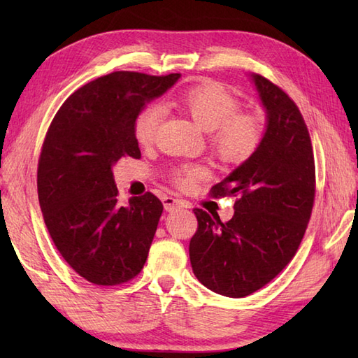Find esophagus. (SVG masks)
<instances>
[{
    "label": "esophagus",
    "instance_id": "34e87169",
    "mask_svg": "<svg viewBox=\"0 0 358 358\" xmlns=\"http://www.w3.org/2000/svg\"><path fill=\"white\" fill-rule=\"evenodd\" d=\"M163 206L167 212H172L178 208H187V203L181 201L178 199H173V196H164L163 199Z\"/></svg>",
    "mask_w": 358,
    "mask_h": 358
}]
</instances>
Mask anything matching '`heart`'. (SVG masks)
<instances>
[{
    "instance_id": "heart-1",
    "label": "heart",
    "mask_w": 358,
    "mask_h": 358,
    "mask_svg": "<svg viewBox=\"0 0 358 358\" xmlns=\"http://www.w3.org/2000/svg\"><path fill=\"white\" fill-rule=\"evenodd\" d=\"M185 110L201 131L209 134V144L214 154L224 163L240 164L254 154L263 138L264 126L255 113L237 112L238 101L218 83H201L181 94L173 101ZM164 118L162 106L150 104L135 118L134 135L143 148L155 141L158 127ZM204 177L201 166H181L173 172L180 186L189 187Z\"/></svg>"
}]
</instances>
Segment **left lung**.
<instances>
[{"label": "left lung", "instance_id": "left-lung-1", "mask_svg": "<svg viewBox=\"0 0 358 358\" xmlns=\"http://www.w3.org/2000/svg\"><path fill=\"white\" fill-rule=\"evenodd\" d=\"M264 110V132L246 162L212 187L235 195L234 217L195 209L199 231L189 243L195 277L232 299L252 294L286 268L310 218L315 167L308 127L295 103L262 75L250 73Z\"/></svg>", "mask_w": 358, "mask_h": 358}]
</instances>
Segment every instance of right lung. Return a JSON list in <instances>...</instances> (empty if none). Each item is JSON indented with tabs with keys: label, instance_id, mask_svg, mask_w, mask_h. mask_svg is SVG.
Here are the masks:
<instances>
[{
	"label": "right lung",
	"instance_id": "1",
	"mask_svg": "<svg viewBox=\"0 0 358 358\" xmlns=\"http://www.w3.org/2000/svg\"><path fill=\"white\" fill-rule=\"evenodd\" d=\"M180 73L112 72L67 98L45 135L36 186L44 223L71 268L94 285L126 283L149 254L163 204L154 194L118 204L113 166L140 158L134 123Z\"/></svg>",
	"mask_w": 358,
	"mask_h": 358
}]
</instances>
